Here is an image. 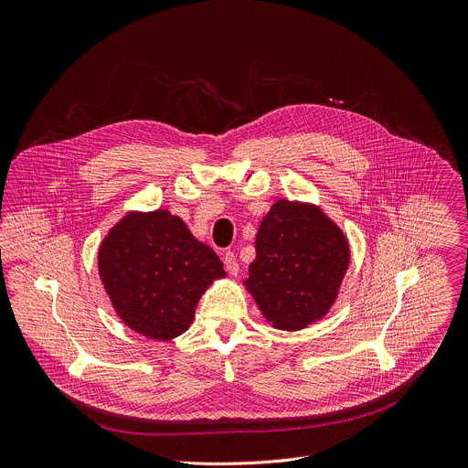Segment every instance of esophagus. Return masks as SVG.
I'll return each instance as SVG.
<instances>
[{
    "mask_svg": "<svg viewBox=\"0 0 468 468\" xmlns=\"http://www.w3.org/2000/svg\"><path fill=\"white\" fill-rule=\"evenodd\" d=\"M223 263H225V269L229 271V274H238L239 263H238L234 252H225V254H223Z\"/></svg>",
    "mask_w": 468,
    "mask_h": 468,
    "instance_id": "1",
    "label": "esophagus"
}]
</instances>
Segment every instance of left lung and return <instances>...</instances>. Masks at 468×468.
I'll return each instance as SVG.
<instances>
[{
  "mask_svg": "<svg viewBox=\"0 0 468 468\" xmlns=\"http://www.w3.org/2000/svg\"><path fill=\"white\" fill-rule=\"evenodd\" d=\"M350 247L343 230L314 205L276 201L256 234L247 292L278 330H303L337 299Z\"/></svg>",
  "mask_w": 468,
  "mask_h": 468,
  "instance_id": "obj_1",
  "label": "left lung"
}]
</instances>
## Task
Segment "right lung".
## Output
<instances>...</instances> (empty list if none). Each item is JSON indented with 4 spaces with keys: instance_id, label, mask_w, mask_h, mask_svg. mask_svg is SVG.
<instances>
[{
    "instance_id": "add662e5",
    "label": "right lung",
    "mask_w": 468,
    "mask_h": 468,
    "mask_svg": "<svg viewBox=\"0 0 468 468\" xmlns=\"http://www.w3.org/2000/svg\"><path fill=\"white\" fill-rule=\"evenodd\" d=\"M98 265L120 319L156 341L188 330L201 295L227 274L219 256L167 210L129 212L101 241Z\"/></svg>"
}]
</instances>
